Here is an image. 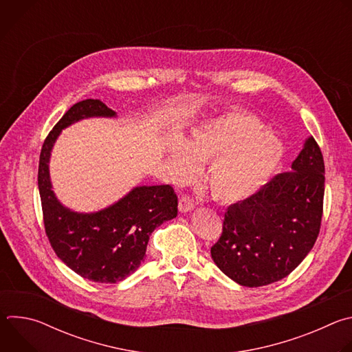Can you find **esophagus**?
<instances>
[{
  "label": "esophagus",
  "instance_id": "34e87169",
  "mask_svg": "<svg viewBox=\"0 0 352 352\" xmlns=\"http://www.w3.org/2000/svg\"><path fill=\"white\" fill-rule=\"evenodd\" d=\"M193 208H195V204H193V200L189 196H182L179 199L178 209H179L181 213H188V212L193 210Z\"/></svg>",
  "mask_w": 352,
  "mask_h": 352
}]
</instances>
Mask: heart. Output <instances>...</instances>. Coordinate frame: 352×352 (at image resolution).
Wrapping results in <instances>:
<instances>
[{
	"mask_svg": "<svg viewBox=\"0 0 352 352\" xmlns=\"http://www.w3.org/2000/svg\"><path fill=\"white\" fill-rule=\"evenodd\" d=\"M285 153L281 139L263 131L252 116L231 113L193 128L188 140L167 144L174 177L189 178L199 162L212 160L208 184L224 204H239L256 195L278 168Z\"/></svg>",
	"mask_w": 352,
	"mask_h": 352,
	"instance_id": "1",
	"label": "heart"
}]
</instances>
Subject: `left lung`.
Masks as SVG:
<instances>
[{
  "label": "left lung",
  "instance_id": "1",
  "mask_svg": "<svg viewBox=\"0 0 352 352\" xmlns=\"http://www.w3.org/2000/svg\"><path fill=\"white\" fill-rule=\"evenodd\" d=\"M256 195L227 209L223 234L210 249L217 267L243 287L287 277L314 248L320 231L324 162L307 138L291 164Z\"/></svg>",
  "mask_w": 352,
  "mask_h": 352
}]
</instances>
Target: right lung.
<instances>
[{
    "label": "right lung",
    "instance_id": "obj_1",
    "mask_svg": "<svg viewBox=\"0 0 352 352\" xmlns=\"http://www.w3.org/2000/svg\"><path fill=\"white\" fill-rule=\"evenodd\" d=\"M86 118H117V113L100 100H83L43 143L37 181L44 228L57 256L76 274L94 283H117L139 267L155 228L177 217L178 199L170 185H142L98 212L79 213L64 206L53 190L48 163L63 129Z\"/></svg>",
    "mask_w": 352,
    "mask_h": 352
}]
</instances>
